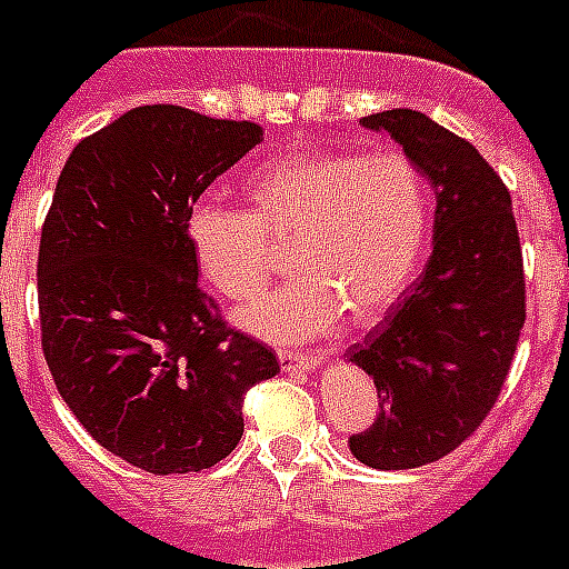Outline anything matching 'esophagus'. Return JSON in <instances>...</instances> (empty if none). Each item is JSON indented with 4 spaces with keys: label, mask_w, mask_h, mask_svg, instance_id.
<instances>
[{
    "label": "esophagus",
    "mask_w": 569,
    "mask_h": 569,
    "mask_svg": "<svg viewBox=\"0 0 569 569\" xmlns=\"http://www.w3.org/2000/svg\"><path fill=\"white\" fill-rule=\"evenodd\" d=\"M277 362L283 371H309L321 362V357L316 353H295V350H277Z\"/></svg>",
    "instance_id": "esophagus-1"
}]
</instances>
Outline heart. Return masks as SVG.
Masks as SVG:
<instances>
[{
    "label": "heart",
    "instance_id": "1",
    "mask_svg": "<svg viewBox=\"0 0 569 569\" xmlns=\"http://www.w3.org/2000/svg\"><path fill=\"white\" fill-rule=\"evenodd\" d=\"M248 212L198 201L187 244L212 292L251 303L283 269L298 280L242 312L266 339H307L339 316L377 325L418 271L429 233V187L400 151L312 149L262 166L242 187Z\"/></svg>",
    "mask_w": 569,
    "mask_h": 569
}]
</instances>
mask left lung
<instances>
[{"mask_svg":"<svg viewBox=\"0 0 569 569\" xmlns=\"http://www.w3.org/2000/svg\"><path fill=\"white\" fill-rule=\"evenodd\" d=\"M362 124L389 131L436 189L427 271L350 348L380 403L350 452L368 468L409 470L445 459L491 415L526 321L523 248L509 189L468 140L406 108Z\"/></svg>","mask_w":569,"mask_h":569,"instance_id":"1","label":"left lung"}]
</instances>
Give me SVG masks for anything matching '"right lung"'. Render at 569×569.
Returning a JSON list of instances; mask_svg holds the SVG:
<instances>
[{"mask_svg": "<svg viewBox=\"0 0 569 569\" xmlns=\"http://www.w3.org/2000/svg\"><path fill=\"white\" fill-rule=\"evenodd\" d=\"M260 124L178 104L128 110L78 142L37 257L40 345L69 412L154 477L230 456L248 389L280 365L198 286L187 212Z\"/></svg>", "mask_w": 569, "mask_h": 569, "instance_id": "obj_1", "label": "right lung"}]
</instances>
